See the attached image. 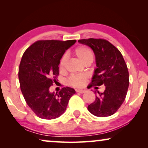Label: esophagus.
Returning <instances> with one entry per match:
<instances>
[{"mask_svg": "<svg viewBox=\"0 0 148 148\" xmlns=\"http://www.w3.org/2000/svg\"><path fill=\"white\" fill-rule=\"evenodd\" d=\"M75 91L77 92L81 93V94H83V93L86 92V90H76Z\"/></svg>", "mask_w": 148, "mask_h": 148, "instance_id": "34e87169", "label": "esophagus"}]
</instances>
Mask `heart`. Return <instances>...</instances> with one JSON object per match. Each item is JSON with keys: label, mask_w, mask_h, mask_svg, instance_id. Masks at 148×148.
<instances>
[{"label": "heart", "mask_w": 148, "mask_h": 148, "mask_svg": "<svg viewBox=\"0 0 148 148\" xmlns=\"http://www.w3.org/2000/svg\"><path fill=\"white\" fill-rule=\"evenodd\" d=\"M73 54L76 56L83 64H86L92 63L94 60V54L90 48L86 46H79L74 50ZM67 62V58L66 56H62L60 58L58 68L60 71H64ZM88 82V77L84 74L72 75L66 80V83L69 86L74 88H82Z\"/></svg>", "instance_id": "heart-1"}]
</instances>
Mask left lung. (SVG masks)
Listing matches in <instances>:
<instances>
[{
	"instance_id": "8db88e82",
	"label": "left lung",
	"mask_w": 148,
	"mask_h": 148,
	"mask_svg": "<svg viewBox=\"0 0 148 148\" xmlns=\"http://www.w3.org/2000/svg\"><path fill=\"white\" fill-rule=\"evenodd\" d=\"M94 51L97 68L90 86H106L104 92H98L96 100L88 106L92 114L105 117L114 114L124 102L129 84L126 62L118 48L102 38L79 40ZM96 94V92H95Z\"/></svg>"
}]
</instances>
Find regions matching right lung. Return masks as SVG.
Wrapping results in <instances>:
<instances>
[{
    "mask_svg": "<svg viewBox=\"0 0 148 148\" xmlns=\"http://www.w3.org/2000/svg\"><path fill=\"white\" fill-rule=\"evenodd\" d=\"M75 42L38 40L22 56L19 67L20 88L27 104L39 118L50 120L60 116L75 93L69 87L62 88L56 94L49 90L58 80L60 58Z\"/></svg>",
    "mask_w": 148,
    "mask_h": 148,
    "instance_id": "right-lung-1",
    "label": "right lung"
}]
</instances>
